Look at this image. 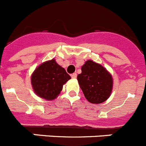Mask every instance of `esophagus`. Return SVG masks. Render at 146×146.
Here are the masks:
<instances>
[{
	"label": "esophagus",
	"mask_w": 146,
	"mask_h": 146,
	"mask_svg": "<svg viewBox=\"0 0 146 146\" xmlns=\"http://www.w3.org/2000/svg\"><path fill=\"white\" fill-rule=\"evenodd\" d=\"M71 77H72V78H73V79L77 78V73H73V74H71Z\"/></svg>",
	"instance_id": "esophagus-1"
}]
</instances>
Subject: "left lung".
Returning a JSON list of instances; mask_svg holds the SVG:
<instances>
[{"mask_svg": "<svg viewBox=\"0 0 146 146\" xmlns=\"http://www.w3.org/2000/svg\"><path fill=\"white\" fill-rule=\"evenodd\" d=\"M81 70L77 80L88 101L93 104L106 101L113 89L111 74L102 66L91 60L85 63Z\"/></svg>", "mask_w": 146, "mask_h": 146, "instance_id": "1", "label": "left lung"}]
</instances>
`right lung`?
Listing matches in <instances>:
<instances>
[{
    "instance_id": "1",
    "label": "right lung",
    "mask_w": 146,
    "mask_h": 146,
    "mask_svg": "<svg viewBox=\"0 0 146 146\" xmlns=\"http://www.w3.org/2000/svg\"><path fill=\"white\" fill-rule=\"evenodd\" d=\"M70 79L65 69L52 59L41 64L34 71L31 76V84L39 97L52 100L62 91L63 85Z\"/></svg>"
}]
</instances>
